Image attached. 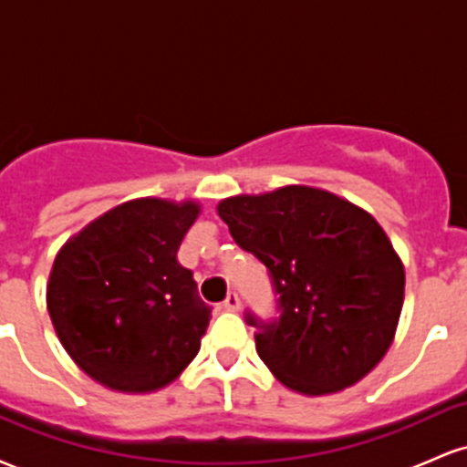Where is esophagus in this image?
Masks as SVG:
<instances>
[{
  "instance_id": "esophagus-1",
  "label": "esophagus",
  "mask_w": 467,
  "mask_h": 467,
  "mask_svg": "<svg viewBox=\"0 0 467 467\" xmlns=\"http://www.w3.org/2000/svg\"><path fill=\"white\" fill-rule=\"evenodd\" d=\"M223 309H228V312H239L241 309V298L237 296L234 292H230L226 296V301H223Z\"/></svg>"
}]
</instances>
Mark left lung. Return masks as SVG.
<instances>
[{
    "mask_svg": "<svg viewBox=\"0 0 467 467\" xmlns=\"http://www.w3.org/2000/svg\"><path fill=\"white\" fill-rule=\"evenodd\" d=\"M230 234L270 270L281 316L256 353L303 395L353 387L387 356L404 305V264L373 215L334 192L283 186L217 206Z\"/></svg>",
    "mask_w": 467,
    "mask_h": 467,
    "instance_id": "1",
    "label": "left lung"
}]
</instances>
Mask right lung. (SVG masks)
<instances>
[{
  "mask_svg": "<svg viewBox=\"0 0 467 467\" xmlns=\"http://www.w3.org/2000/svg\"><path fill=\"white\" fill-rule=\"evenodd\" d=\"M200 203L140 197L69 237L47 281V312L80 371L118 393H153L180 378L206 334L178 250Z\"/></svg>",
  "mask_w": 467,
  "mask_h": 467,
  "instance_id": "right-lung-1",
  "label": "right lung"
}]
</instances>
